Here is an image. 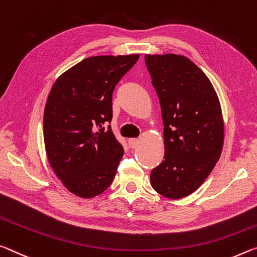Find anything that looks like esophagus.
I'll return each instance as SVG.
<instances>
[{
    "label": "esophagus",
    "mask_w": 257,
    "mask_h": 257,
    "mask_svg": "<svg viewBox=\"0 0 257 257\" xmlns=\"http://www.w3.org/2000/svg\"><path fill=\"white\" fill-rule=\"evenodd\" d=\"M140 144V141H139V139H130L128 140V145L131 148H137V147Z\"/></svg>",
    "instance_id": "obj_1"
}]
</instances>
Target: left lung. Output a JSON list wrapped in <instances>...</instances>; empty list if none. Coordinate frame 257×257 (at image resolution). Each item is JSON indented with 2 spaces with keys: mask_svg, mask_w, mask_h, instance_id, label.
<instances>
[{
  "mask_svg": "<svg viewBox=\"0 0 257 257\" xmlns=\"http://www.w3.org/2000/svg\"><path fill=\"white\" fill-rule=\"evenodd\" d=\"M145 61L161 102L165 144L151 186L167 198H183L200 187L221 156L220 101L208 77L188 58L147 54Z\"/></svg>",
  "mask_w": 257,
  "mask_h": 257,
  "instance_id": "1",
  "label": "left lung"
}]
</instances>
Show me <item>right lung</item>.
I'll list each match as a JSON object with an SVG mask.
<instances>
[{
    "label": "right lung",
    "instance_id": "right-lung-1",
    "mask_svg": "<svg viewBox=\"0 0 257 257\" xmlns=\"http://www.w3.org/2000/svg\"><path fill=\"white\" fill-rule=\"evenodd\" d=\"M139 54L84 59L57 79L43 133L54 173L74 195L91 198L110 186L124 149L111 131L112 92Z\"/></svg>",
    "mask_w": 257,
    "mask_h": 257
}]
</instances>
